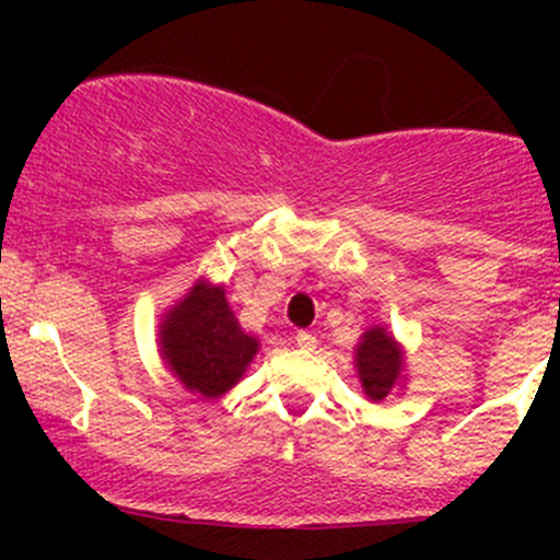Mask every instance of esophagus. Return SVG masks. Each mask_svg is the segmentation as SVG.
I'll use <instances>...</instances> for the list:
<instances>
[{"label":"esophagus","mask_w":560,"mask_h":560,"mask_svg":"<svg viewBox=\"0 0 560 560\" xmlns=\"http://www.w3.org/2000/svg\"><path fill=\"white\" fill-rule=\"evenodd\" d=\"M295 341H298V347L303 349V352H314V349H316V336H314V332H308V330H298Z\"/></svg>","instance_id":"obj_1"}]
</instances>
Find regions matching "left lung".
Returning a JSON list of instances; mask_svg holds the SVG:
<instances>
[{
	"mask_svg": "<svg viewBox=\"0 0 560 560\" xmlns=\"http://www.w3.org/2000/svg\"><path fill=\"white\" fill-rule=\"evenodd\" d=\"M358 374L369 398L382 400L393 389L400 374V349L382 327H374L363 336L358 347Z\"/></svg>",
	"mask_w": 560,
	"mask_h": 560,
	"instance_id": "8db88e82",
	"label": "left lung"
}]
</instances>
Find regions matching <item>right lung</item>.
Instances as JSON below:
<instances>
[{
  "instance_id": "obj_1",
  "label": "right lung",
  "mask_w": 560,
  "mask_h": 560,
  "mask_svg": "<svg viewBox=\"0 0 560 560\" xmlns=\"http://www.w3.org/2000/svg\"><path fill=\"white\" fill-rule=\"evenodd\" d=\"M162 354L191 393L206 398L228 393L257 354V338L241 330L224 290L191 287L162 325Z\"/></svg>"
}]
</instances>
